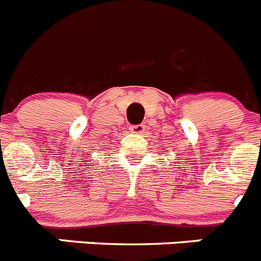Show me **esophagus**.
I'll return each mask as SVG.
<instances>
[{
	"label": "esophagus",
	"instance_id": "obj_1",
	"mask_svg": "<svg viewBox=\"0 0 261 261\" xmlns=\"http://www.w3.org/2000/svg\"><path fill=\"white\" fill-rule=\"evenodd\" d=\"M129 132L135 133V135H143V132H145V125L138 124V125L129 126Z\"/></svg>",
	"mask_w": 261,
	"mask_h": 261
}]
</instances>
